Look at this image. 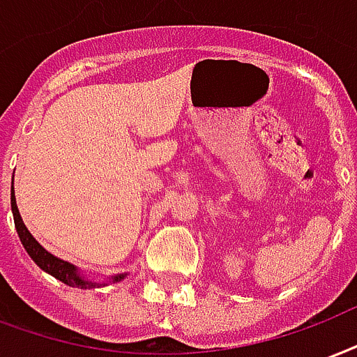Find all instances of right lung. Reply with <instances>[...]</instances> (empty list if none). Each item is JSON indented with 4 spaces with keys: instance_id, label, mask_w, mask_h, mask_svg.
<instances>
[{
    "instance_id": "1",
    "label": "right lung",
    "mask_w": 357,
    "mask_h": 357,
    "mask_svg": "<svg viewBox=\"0 0 357 357\" xmlns=\"http://www.w3.org/2000/svg\"><path fill=\"white\" fill-rule=\"evenodd\" d=\"M10 210H13V218H15V227H17L18 236H20V242H22L24 250L28 252L31 259L38 263V266H41L45 273L52 274L54 278H58L60 282H64L66 286L71 287H81V289H86V287H94L96 284L94 282H89L84 280L83 276H79L77 268L73 265H70L68 261H62L54 257L52 253H49L45 250L43 245L39 244L38 240L31 236V232L26 229L22 218H20V212L17 208V200H15V192L10 191ZM125 278V274H119V276H113V282H119V280Z\"/></svg>"
}]
</instances>
